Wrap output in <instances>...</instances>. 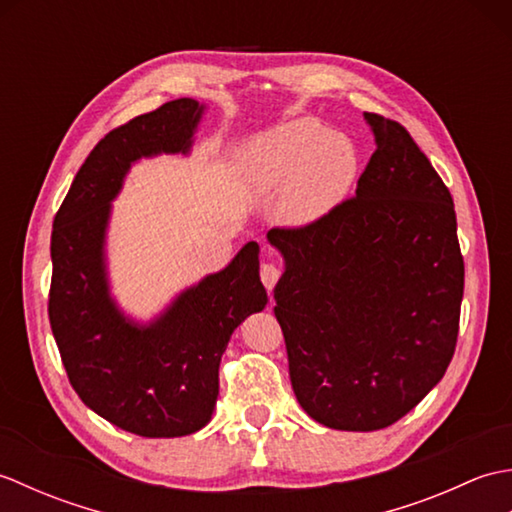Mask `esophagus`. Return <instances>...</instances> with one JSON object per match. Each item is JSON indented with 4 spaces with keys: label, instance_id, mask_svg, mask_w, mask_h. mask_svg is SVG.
Returning <instances> with one entry per match:
<instances>
[{
    "label": "esophagus",
    "instance_id": "obj_1",
    "mask_svg": "<svg viewBox=\"0 0 512 512\" xmlns=\"http://www.w3.org/2000/svg\"><path fill=\"white\" fill-rule=\"evenodd\" d=\"M259 273H262V284L266 286V290L273 292L275 284L279 281V275H281L279 266H275V264H262V270H259Z\"/></svg>",
    "mask_w": 512,
    "mask_h": 512
}]
</instances>
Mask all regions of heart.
<instances>
[{
    "label": "heart",
    "mask_w": 512,
    "mask_h": 512,
    "mask_svg": "<svg viewBox=\"0 0 512 512\" xmlns=\"http://www.w3.org/2000/svg\"><path fill=\"white\" fill-rule=\"evenodd\" d=\"M242 171L262 193H279L277 220L306 228L328 217L358 176V149L350 136L314 118H299L244 149Z\"/></svg>",
    "instance_id": "heart-1"
}]
</instances>
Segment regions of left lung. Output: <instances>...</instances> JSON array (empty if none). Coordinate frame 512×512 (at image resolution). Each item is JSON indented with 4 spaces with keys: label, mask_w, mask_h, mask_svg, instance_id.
I'll list each match as a JSON object with an SVG mask.
<instances>
[{
    "label": "left lung",
    "mask_w": 512,
    "mask_h": 512,
    "mask_svg": "<svg viewBox=\"0 0 512 512\" xmlns=\"http://www.w3.org/2000/svg\"><path fill=\"white\" fill-rule=\"evenodd\" d=\"M376 151L356 195L306 228H273L284 255L275 317L303 411L376 431L440 383L455 352L464 259L453 198L405 127L365 112Z\"/></svg>",
    "instance_id": "8db88e82"
}]
</instances>
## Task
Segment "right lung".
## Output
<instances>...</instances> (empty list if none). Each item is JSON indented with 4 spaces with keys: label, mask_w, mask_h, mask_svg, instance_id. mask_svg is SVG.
Returning <instances> with one entry per match:
<instances>
[{
    "label": "right lung",
    "mask_w": 512,
    "mask_h": 512,
    "mask_svg": "<svg viewBox=\"0 0 512 512\" xmlns=\"http://www.w3.org/2000/svg\"><path fill=\"white\" fill-rule=\"evenodd\" d=\"M202 114V103L176 99L112 129L85 158L52 224L48 314L65 372L94 413L143 438L189 436L211 420L231 334L268 303L257 242L149 323L125 317L110 295L112 200L136 160L187 156Z\"/></svg>",
    "instance_id": "right-lung-1"
}]
</instances>
